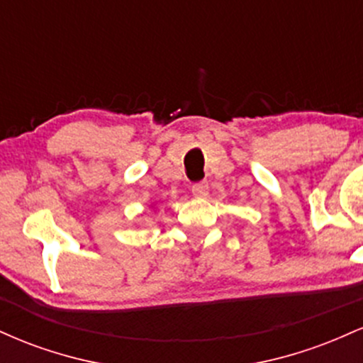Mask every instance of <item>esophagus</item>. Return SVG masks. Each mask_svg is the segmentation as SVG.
Masks as SVG:
<instances>
[{"label": "esophagus", "instance_id": "obj_1", "mask_svg": "<svg viewBox=\"0 0 363 363\" xmlns=\"http://www.w3.org/2000/svg\"><path fill=\"white\" fill-rule=\"evenodd\" d=\"M191 191H193V194L196 198H206L208 196V182L206 181H201V182H196L191 187Z\"/></svg>", "mask_w": 363, "mask_h": 363}]
</instances>
